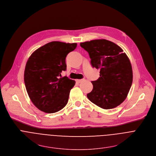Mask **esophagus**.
Listing matches in <instances>:
<instances>
[{
	"instance_id": "1",
	"label": "esophagus",
	"mask_w": 156,
	"mask_h": 156,
	"mask_svg": "<svg viewBox=\"0 0 156 156\" xmlns=\"http://www.w3.org/2000/svg\"><path fill=\"white\" fill-rule=\"evenodd\" d=\"M83 81H84V79H81V80H76V81L78 83H80L81 82H83Z\"/></svg>"
}]
</instances>
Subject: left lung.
Wrapping results in <instances>:
<instances>
[{"label":"left lung","mask_w":156,"mask_h":156,"mask_svg":"<svg viewBox=\"0 0 156 156\" xmlns=\"http://www.w3.org/2000/svg\"><path fill=\"white\" fill-rule=\"evenodd\" d=\"M80 46L89 53L92 67L100 70L98 79L91 81L93 89L87 98L103 109L118 107L126 98L132 84L128 57L118 45L105 39L81 43Z\"/></svg>","instance_id":"left-lung-1"}]
</instances>
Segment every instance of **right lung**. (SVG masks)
I'll return each mask as SVG.
<instances>
[{"mask_svg": "<svg viewBox=\"0 0 156 156\" xmlns=\"http://www.w3.org/2000/svg\"><path fill=\"white\" fill-rule=\"evenodd\" d=\"M76 46V43L51 41L35 50L29 58L24 83L31 101L40 110L54 113L67 105L75 81L61 77V73L67 69V55Z\"/></svg>", "mask_w": 156, "mask_h": 156, "instance_id": "right-lung-1", "label": "right lung"}]
</instances>
